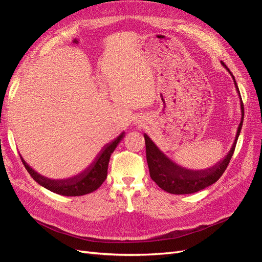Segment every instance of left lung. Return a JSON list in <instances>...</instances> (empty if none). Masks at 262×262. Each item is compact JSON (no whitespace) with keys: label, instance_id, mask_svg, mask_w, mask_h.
<instances>
[{"label":"left lung","instance_id":"1","mask_svg":"<svg viewBox=\"0 0 262 262\" xmlns=\"http://www.w3.org/2000/svg\"><path fill=\"white\" fill-rule=\"evenodd\" d=\"M222 66H223L228 73L232 75L233 81L236 87V92L238 94L241 99V110H242V119L241 123L237 129L236 137L234 140V143L229 149V152L223 160L216 163L212 167L208 169H200V170H192L187 169L185 167H181L175 162H172L170 158L166 156L162 150L157 147L154 142L149 139L147 134H144L145 139V147H146V161L149 169V175L157 186L162 188L165 191L172 194H189L200 191V190L207 188L214 182H216L220 177L223 175L227 165L231 161L233 153L235 150V146L238 140L239 133L242 130V125L244 121V105L241 97V93L237 86L235 77L233 76L232 72L221 61Z\"/></svg>","mask_w":262,"mask_h":262}]
</instances>
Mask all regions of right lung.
<instances>
[{
  "label": "right lung",
  "mask_w": 262,
  "mask_h": 262,
  "mask_svg": "<svg viewBox=\"0 0 262 262\" xmlns=\"http://www.w3.org/2000/svg\"><path fill=\"white\" fill-rule=\"evenodd\" d=\"M123 137L124 132H122L120 136L117 137L114 141H112L110 143L102 147L100 152L97 154L96 158H95L94 162H92L89 167H86L82 172L77 173L76 176L67 179H50L48 177H45L31 168L30 166L23 160V157L20 158L24 166H25V168L29 172V175L43 188L61 195H84L97 190L102 185V182L105 181V179L107 178L110 155L114 153V150L116 149L117 145L120 143V141L123 139Z\"/></svg>",
  "instance_id": "add662e5"
}]
</instances>
